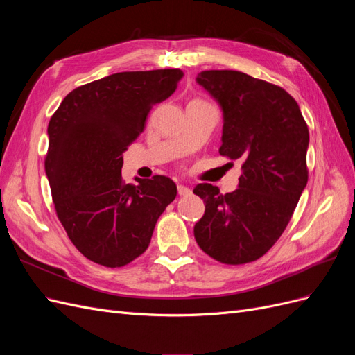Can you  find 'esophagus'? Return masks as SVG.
I'll use <instances>...</instances> for the list:
<instances>
[{
  "label": "esophagus",
  "instance_id": "obj_1",
  "mask_svg": "<svg viewBox=\"0 0 355 355\" xmlns=\"http://www.w3.org/2000/svg\"><path fill=\"white\" fill-rule=\"evenodd\" d=\"M178 192H179V196H184L185 197V196L191 194V189L184 187V185H178Z\"/></svg>",
  "mask_w": 355,
  "mask_h": 355
}]
</instances>
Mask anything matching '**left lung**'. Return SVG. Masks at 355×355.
Returning a JSON list of instances; mask_svg holds the SVG:
<instances>
[{
    "mask_svg": "<svg viewBox=\"0 0 355 355\" xmlns=\"http://www.w3.org/2000/svg\"><path fill=\"white\" fill-rule=\"evenodd\" d=\"M223 111L219 154L243 161L239 188H194L206 202L196 223L200 249L214 261L243 265L262 257L282 237L308 182V125L284 89L240 71L198 73Z\"/></svg>",
    "mask_w": 355,
    "mask_h": 355,
    "instance_id": "1",
    "label": "left lung"
}]
</instances>
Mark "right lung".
<instances>
[{
  "label": "right lung",
  "instance_id": "obj_1",
  "mask_svg": "<svg viewBox=\"0 0 355 355\" xmlns=\"http://www.w3.org/2000/svg\"><path fill=\"white\" fill-rule=\"evenodd\" d=\"M180 69L118 72L67 94L49 123L46 175L60 223L87 259L120 268L151 243L176 198L166 176L125 184L123 153L144 132L154 105L175 93Z\"/></svg>",
  "mask_w": 355,
  "mask_h": 355
}]
</instances>
